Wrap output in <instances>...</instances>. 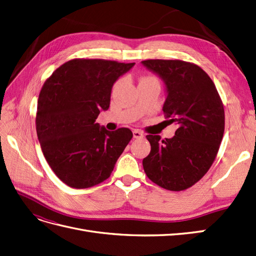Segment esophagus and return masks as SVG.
<instances>
[{"label":"esophagus","instance_id":"esophagus-1","mask_svg":"<svg viewBox=\"0 0 256 256\" xmlns=\"http://www.w3.org/2000/svg\"><path fill=\"white\" fill-rule=\"evenodd\" d=\"M134 138H143V134L140 130H134Z\"/></svg>","mask_w":256,"mask_h":256}]
</instances>
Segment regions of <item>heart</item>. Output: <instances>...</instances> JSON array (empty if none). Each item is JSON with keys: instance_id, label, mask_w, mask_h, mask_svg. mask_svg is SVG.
I'll list each match as a JSON object with an SVG mask.
<instances>
[{"instance_id": "obj_1", "label": "heart", "mask_w": 256, "mask_h": 256, "mask_svg": "<svg viewBox=\"0 0 256 256\" xmlns=\"http://www.w3.org/2000/svg\"><path fill=\"white\" fill-rule=\"evenodd\" d=\"M150 79H154V78H152V76H143V78L141 79V81H143V80H150ZM118 83H120V82L116 83V84L114 85V88L118 86Z\"/></svg>"}]
</instances>
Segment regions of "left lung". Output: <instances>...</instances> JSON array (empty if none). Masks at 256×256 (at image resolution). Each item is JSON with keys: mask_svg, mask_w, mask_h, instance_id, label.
Wrapping results in <instances>:
<instances>
[{"mask_svg": "<svg viewBox=\"0 0 256 256\" xmlns=\"http://www.w3.org/2000/svg\"><path fill=\"white\" fill-rule=\"evenodd\" d=\"M142 64L164 81V113L177 130L172 138L146 136L150 152L145 174L170 191L192 187L210 168L224 134V108L212 80L200 66L180 60H146Z\"/></svg>", "mask_w": 256, "mask_h": 256, "instance_id": "obj_1", "label": "left lung"}]
</instances>
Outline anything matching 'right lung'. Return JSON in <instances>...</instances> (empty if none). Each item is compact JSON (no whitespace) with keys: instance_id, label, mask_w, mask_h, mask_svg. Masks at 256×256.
<instances>
[{"instance_id":"right-lung-1","label":"right lung","mask_w":256,"mask_h":256,"mask_svg":"<svg viewBox=\"0 0 256 256\" xmlns=\"http://www.w3.org/2000/svg\"><path fill=\"white\" fill-rule=\"evenodd\" d=\"M134 63L99 58L66 62L40 92L36 131L44 156L60 180L76 189L110 177L132 138L128 128L109 131L95 122L110 106L114 82Z\"/></svg>"}]
</instances>
